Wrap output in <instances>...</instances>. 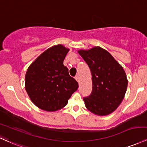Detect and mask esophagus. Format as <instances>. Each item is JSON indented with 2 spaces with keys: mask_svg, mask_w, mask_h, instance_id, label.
Listing matches in <instances>:
<instances>
[{
  "mask_svg": "<svg viewBox=\"0 0 147 147\" xmlns=\"http://www.w3.org/2000/svg\"><path fill=\"white\" fill-rule=\"evenodd\" d=\"M75 79L77 81V82L79 83V76L78 75H76L75 76Z\"/></svg>",
  "mask_w": 147,
  "mask_h": 147,
  "instance_id": "1",
  "label": "esophagus"
}]
</instances>
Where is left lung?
I'll use <instances>...</instances> for the list:
<instances>
[{
    "mask_svg": "<svg viewBox=\"0 0 147 147\" xmlns=\"http://www.w3.org/2000/svg\"><path fill=\"white\" fill-rule=\"evenodd\" d=\"M78 53L92 74V90L90 96L84 97L86 108L98 116L111 114L126 92L128 81L124 69L112 55L99 47Z\"/></svg>",
    "mask_w": 147,
    "mask_h": 147,
    "instance_id": "left-lung-1",
    "label": "left lung"
}]
</instances>
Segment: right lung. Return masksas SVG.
<instances>
[{
	"label": "right lung",
	"instance_id": "1",
	"mask_svg": "<svg viewBox=\"0 0 147 147\" xmlns=\"http://www.w3.org/2000/svg\"><path fill=\"white\" fill-rule=\"evenodd\" d=\"M69 51L63 45L49 48L30 65L25 75V89L39 108L54 112L63 108L79 85L70 77L63 60Z\"/></svg>",
	"mask_w": 147,
	"mask_h": 147
}]
</instances>
